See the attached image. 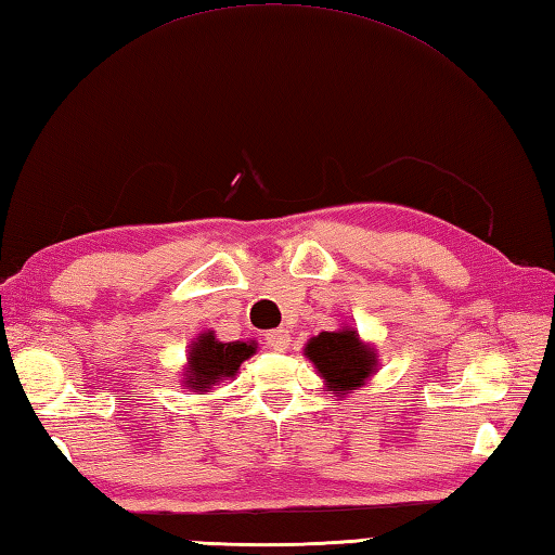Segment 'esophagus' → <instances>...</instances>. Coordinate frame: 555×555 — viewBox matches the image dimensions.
Here are the masks:
<instances>
[{"label": "esophagus", "instance_id": "1", "mask_svg": "<svg viewBox=\"0 0 555 555\" xmlns=\"http://www.w3.org/2000/svg\"><path fill=\"white\" fill-rule=\"evenodd\" d=\"M292 344V335L287 330H270L266 335V347L273 349V351H287Z\"/></svg>", "mask_w": 555, "mask_h": 555}]
</instances>
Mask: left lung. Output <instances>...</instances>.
Segmentation results:
<instances>
[{
  "label": "left lung",
  "mask_w": 555,
  "mask_h": 555,
  "mask_svg": "<svg viewBox=\"0 0 555 555\" xmlns=\"http://www.w3.org/2000/svg\"><path fill=\"white\" fill-rule=\"evenodd\" d=\"M304 356L313 363L325 389L339 399L361 389L379 371L377 349L371 341H363L359 330L351 325L311 337Z\"/></svg>",
  "instance_id": "1"
}]
</instances>
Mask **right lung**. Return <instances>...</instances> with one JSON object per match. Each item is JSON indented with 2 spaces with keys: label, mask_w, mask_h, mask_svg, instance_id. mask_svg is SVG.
Wrapping results in <instances>:
<instances>
[{
  "label": "right lung",
  "mask_w": 555,
  "mask_h": 555,
  "mask_svg": "<svg viewBox=\"0 0 555 555\" xmlns=\"http://www.w3.org/2000/svg\"><path fill=\"white\" fill-rule=\"evenodd\" d=\"M258 344L251 341H220L214 330L202 332L188 349V363L182 367V387L192 391H208L218 382L235 377L240 365L251 359Z\"/></svg>",
  "instance_id": "right-lung-1"
}]
</instances>
